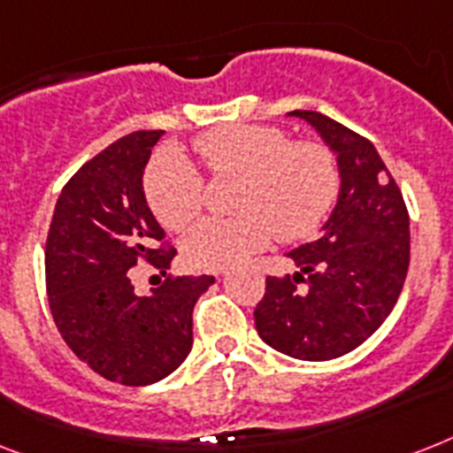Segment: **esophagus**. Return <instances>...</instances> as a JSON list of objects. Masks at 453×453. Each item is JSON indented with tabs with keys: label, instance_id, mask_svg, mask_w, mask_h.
<instances>
[{
	"label": "esophagus",
	"instance_id": "34e87169",
	"mask_svg": "<svg viewBox=\"0 0 453 453\" xmlns=\"http://www.w3.org/2000/svg\"><path fill=\"white\" fill-rule=\"evenodd\" d=\"M216 277H220V279H223V277H227V272H219V274H216Z\"/></svg>",
	"mask_w": 453,
	"mask_h": 453
}]
</instances>
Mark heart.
I'll use <instances>...</instances> for the list:
<instances>
[{
    "label": "heart",
    "mask_w": 453,
    "mask_h": 453,
    "mask_svg": "<svg viewBox=\"0 0 453 453\" xmlns=\"http://www.w3.org/2000/svg\"><path fill=\"white\" fill-rule=\"evenodd\" d=\"M195 156L216 176H239L234 219H207L181 242L193 270H230L279 233L307 237L321 226L337 195V167L328 149L290 142L267 125H227L193 142ZM150 211L167 230H181L202 207L197 169L181 153H167L143 179Z\"/></svg>",
    "instance_id": "heart-1"
}]
</instances>
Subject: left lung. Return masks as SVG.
<instances>
[{
	"label": "left lung",
	"mask_w": 453,
	"mask_h": 453,
	"mask_svg": "<svg viewBox=\"0 0 453 453\" xmlns=\"http://www.w3.org/2000/svg\"><path fill=\"white\" fill-rule=\"evenodd\" d=\"M288 116L311 125L333 150L340 193L319 239L286 253L297 272L267 277L253 319L260 340L281 354L333 360L360 347L398 303L410 216L372 142L319 111Z\"/></svg>",
	"instance_id": "obj_1"
}]
</instances>
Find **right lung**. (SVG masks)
<instances>
[{"label":"right lung","instance_id":"add662e5","mask_svg":"<svg viewBox=\"0 0 453 453\" xmlns=\"http://www.w3.org/2000/svg\"><path fill=\"white\" fill-rule=\"evenodd\" d=\"M163 130L113 142L76 172L55 202L46 242V290L62 340L90 370L149 386L193 347V307L214 277H176L137 296L134 267L169 270L165 230L143 195V169Z\"/></svg>","mask_w":453,"mask_h":453}]
</instances>
